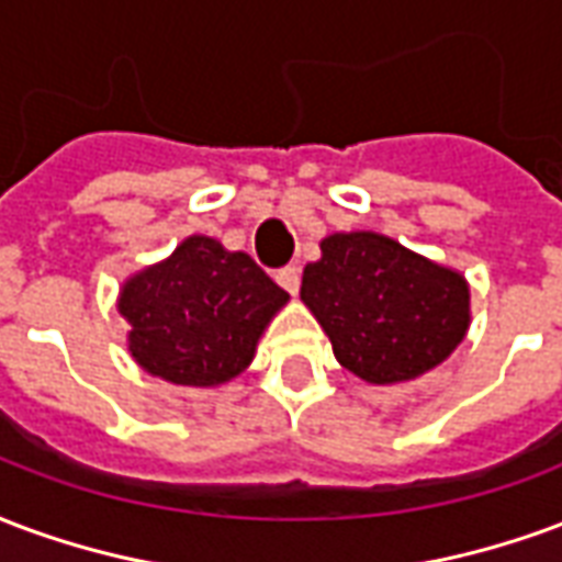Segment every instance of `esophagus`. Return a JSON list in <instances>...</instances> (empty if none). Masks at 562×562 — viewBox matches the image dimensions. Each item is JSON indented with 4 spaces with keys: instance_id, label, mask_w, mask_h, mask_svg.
I'll list each match as a JSON object with an SVG mask.
<instances>
[{
    "instance_id": "obj_1",
    "label": "esophagus",
    "mask_w": 562,
    "mask_h": 562,
    "mask_svg": "<svg viewBox=\"0 0 562 562\" xmlns=\"http://www.w3.org/2000/svg\"><path fill=\"white\" fill-rule=\"evenodd\" d=\"M276 281L284 286L290 296H296L299 293V266H284V269H278Z\"/></svg>"
}]
</instances>
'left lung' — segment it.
<instances>
[{
	"mask_svg": "<svg viewBox=\"0 0 562 562\" xmlns=\"http://www.w3.org/2000/svg\"><path fill=\"white\" fill-rule=\"evenodd\" d=\"M305 266L299 296L329 335L335 359L374 386L431 371L464 341V276L371 231L331 233Z\"/></svg>",
	"mask_w": 562,
	"mask_h": 562,
	"instance_id": "left-lung-1",
	"label": "left lung"
}]
</instances>
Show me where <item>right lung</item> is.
Listing matches in <instances>:
<instances>
[{
  "instance_id": "add662e5",
  "label": "right lung",
  "mask_w": 562,
  "mask_h": 562,
  "mask_svg": "<svg viewBox=\"0 0 562 562\" xmlns=\"http://www.w3.org/2000/svg\"><path fill=\"white\" fill-rule=\"evenodd\" d=\"M286 293L245 251L188 236L167 260L122 284L134 362L176 386H221L251 366Z\"/></svg>"
}]
</instances>
